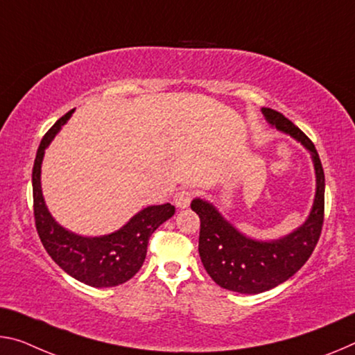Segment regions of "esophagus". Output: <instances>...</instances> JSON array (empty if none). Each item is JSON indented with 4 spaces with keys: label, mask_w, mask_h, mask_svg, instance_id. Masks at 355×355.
<instances>
[{
    "label": "esophagus",
    "mask_w": 355,
    "mask_h": 355,
    "mask_svg": "<svg viewBox=\"0 0 355 355\" xmlns=\"http://www.w3.org/2000/svg\"><path fill=\"white\" fill-rule=\"evenodd\" d=\"M191 199H193V191L180 189L178 193L175 194V199H173V200H175V205L183 210V208L189 207Z\"/></svg>",
    "instance_id": "34e87169"
}]
</instances>
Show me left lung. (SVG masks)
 Masks as SVG:
<instances>
[{"instance_id":"left-lung-1","label":"left lung","mask_w":355,"mask_h":355,"mask_svg":"<svg viewBox=\"0 0 355 355\" xmlns=\"http://www.w3.org/2000/svg\"><path fill=\"white\" fill-rule=\"evenodd\" d=\"M262 114L270 126L309 151L316 173V194L305 223L277 240L246 237L211 202L200 198L191 202V208L200 218L199 256L207 273L218 286L240 294H261L299 272L316 248L324 223L325 178L313 142L279 112L262 107Z\"/></svg>"}]
</instances>
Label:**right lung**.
<instances>
[{
  "mask_svg": "<svg viewBox=\"0 0 355 355\" xmlns=\"http://www.w3.org/2000/svg\"><path fill=\"white\" fill-rule=\"evenodd\" d=\"M74 114L69 110L49 129L39 145L33 166V202H35L36 229L49 256L72 278L92 288H114L126 283L136 275L147 256L151 234L173 216L171 204L150 205L136 213L125 226L115 232L85 237L71 232L50 215L42 196L41 167L44 153L60 129Z\"/></svg>",
  "mask_w": 355,
  "mask_h": 355,
  "instance_id": "obj_1",
  "label": "right lung"
}]
</instances>
